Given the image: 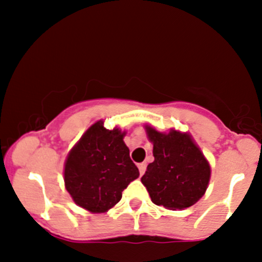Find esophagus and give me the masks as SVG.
Instances as JSON below:
<instances>
[{
  "label": "esophagus",
  "mask_w": 262,
  "mask_h": 262,
  "mask_svg": "<svg viewBox=\"0 0 262 262\" xmlns=\"http://www.w3.org/2000/svg\"><path fill=\"white\" fill-rule=\"evenodd\" d=\"M146 167H147L146 162H142V163H139V165H138V168H139V173H141V175H143V173H144V171H146Z\"/></svg>",
  "instance_id": "obj_1"
}]
</instances>
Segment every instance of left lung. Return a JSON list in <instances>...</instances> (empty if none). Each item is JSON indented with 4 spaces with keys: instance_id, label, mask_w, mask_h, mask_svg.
Wrapping results in <instances>:
<instances>
[{
    "instance_id": "left-lung-1",
    "label": "left lung",
    "mask_w": 262,
    "mask_h": 262,
    "mask_svg": "<svg viewBox=\"0 0 262 262\" xmlns=\"http://www.w3.org/2000/svg\"><path fill=\"white\" fill-rule=\"evenodd\" d=\"M144 129L153 144L155 161L141 181L152 203L181 210L199 202L208 189L212 168L191 134L176 129L158 132L149 124Z\"/></svg>"
}]
</instances>
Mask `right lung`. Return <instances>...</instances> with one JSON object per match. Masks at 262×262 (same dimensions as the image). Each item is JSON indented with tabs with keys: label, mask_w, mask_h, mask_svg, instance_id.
<instances>
[{
	"label": "right lung",
	"mask_w": 262,
	"mask_h": 262,
	"mask_svg": "<svg viewBox=\"0 0 262 262\" xmlns=\"http://www.w3.org/2000/svg\"><path fill=\"white\" fill-rule=\"evenodd\" d=\"M126 132L106 129L104 120L92 124L67 155L63 168L66 190L78 207L105 213L121 199V192L138 179V167L124 143Z\"/></svg>",
	"instance_id": "obj_1"
}]
</instances>
